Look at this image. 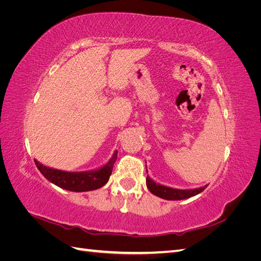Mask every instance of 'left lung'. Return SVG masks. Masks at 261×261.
Masks as SVG:
<instances>
[{
	"mask_svg": "<svg viewBox=\"0 0 261 261\" xmlns=\"http://www.w3.org/2000/svg\"><path fill=\"white\" fill-rule=\"evenodd\" d=\"M146 184L150 193L165 200H181V199L191 198V197L203 192L204 188L207 187V185H204L198 188H192V189L173 188V187L161 185L159 183H155L152 178H150L149 175L146 178Z\"/></svg>",
	"mask_w": 261,
	"mask_h": 261,
	"instance_id": "8db88e82",
	"label": "left lung"
}]
</instances>
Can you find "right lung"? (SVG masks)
<instances>
[{
    "label": "right lung",
    "instance_id": "right-lung-1",
    "mask_svg": "<svg viewBox=\"0 0 261 261\" xmlns=\"http://www.w3.org/2000/svg\"><path fill=\"white\" fill-rule=\"evenodd\" d=\"M116 158L117 150H115L111 159L105 165H102V167L98 169L84 172H67L57 170L43 165L36 159L35 163L38 170L41 172V174L54 185L66 189V191L82 193L94 191V189H98L107 184L110 175L112 174L113 165Z\"/></svg>",
    "mask_w": 261,
    "mask_h": 261
}]
</instances>
